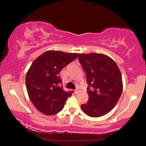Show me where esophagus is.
<instances>
[{
  "instance_id": "obj_1",
  "label": "esophagus",
  "mask_w": 146,
  "mask_h": 146,
  "mask_svg": "<svg viewBox=\"0 0 146 146\" xmlns=\"http://www.w3.org/2000/svg\"><path fill=\"white\" fill-rule=\"evenodd\" d=\"M74 93H75V94H78V93H79V90L78 89H76L74 90Z\"/></svg>"
}]
</instances>
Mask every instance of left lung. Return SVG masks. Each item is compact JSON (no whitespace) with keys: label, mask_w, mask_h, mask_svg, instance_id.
<instances>
[{"label":"left lung","mask_w":146,"mask_h":146,"mask_svg":"<svg viewBox=\"0 0 146 146\" xmlns=\"http://www.w3.org/2000/svg\"><path fill=\"white\" fill-rule=\"evenodd\" d=\"M79 61L86 72L88 100L81 105L91 117L106 115L116 104L123 90L121 73L114 60L102 53H80Z\"/></svg>","instance_id":"left-lung-1"}]
</instances>
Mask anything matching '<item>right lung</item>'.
I'll use <instances>...</instances> for the list:
<instances>
[{"label": "right lung", "instance_id": "add662e5", "mask_svg": "<svg viewBox=\"0 0 146 146\" xmlns=\"http://www.w3.org/2000/svg\"><path fill=\"white\" fill-rule=\"evenodd\" d=\"M78 56L77 53L51 50L43 53L31 64L25 82L29 98L38 111L52 115L62 110L72 92L62 89L59 73Z\"/></svg>", "mask_w": 146, "mask_h": 146}]
</instances>
